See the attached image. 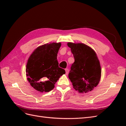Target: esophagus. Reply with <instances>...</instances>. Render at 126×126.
<instances>
[{
    "label": "esophagus",
    "mask_w": 126,
    "mask_h": 126,
    "mask_svg": "<svg viewBox=\"0 0 126 126\" xmlns=\"http://www.w3.org/2000/svg\"><path fill=\"white\" fill-rule=\"evenodd\" d=\"M65 71H66V75H68V73H69V69H68V68H67V69H65Z\"/></svg>",
    "instance_id": "esophagus-1"
}]
</instances>
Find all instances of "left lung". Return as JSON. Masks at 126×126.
I'll return each instance as SVG.
<instances>
[{"instance_id": "obj_1", "label": "left lung", "mask_w": 126, "mask_h": 126, "mask_svg": "<svg viewBox=\"0 0 126 126\" xmlns=\"http://www.w3.org/2000/svg\"><path fill=\"white\" fill-rule=\"evenodd\" d=\"M67 45L75 58L68 77L76 90L89 92L98 85L101 78V67L96 52L84 44L68 43Z\"/></svg>"}]
</instances>
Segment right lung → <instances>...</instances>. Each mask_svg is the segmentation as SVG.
Returning a JSON list of instances; mask_svg holds the SVG:
<instances>
[{"mask_svg":"<svg viewBox=\"0 0 126 126\" xmlns=\"http://www.w3.org/2000/svg\"><path fill=\"white\" fill-rule=\"evenodd\" d=\"M61 43L46 44L37 47L30 55L26 65L27 80L34 89L49 92L65 70L58 66L57 54Z\"/></svg>","mask_w":126,"mask_h":126,"instance_id":"obj_1","label":"right lung"}]
</instances>
